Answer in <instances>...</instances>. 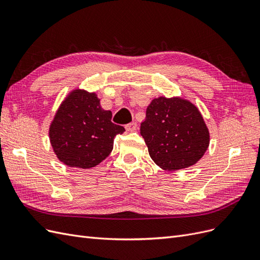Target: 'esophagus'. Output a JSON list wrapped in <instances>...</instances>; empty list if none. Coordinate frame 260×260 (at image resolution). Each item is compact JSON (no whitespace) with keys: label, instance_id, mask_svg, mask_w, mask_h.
<instances>
[{"label":"esophagus","instance_id":"obj_1","mask_svg":"<svg viewBox=\"0 0 260 260\" xmlns=\"http://www.w3.org/2000/svg\"><path fill=\"white\" fill-rule=\"evenodd\" d=\"M137 128H138V124L135 121H132V122L128 123V124H125V129H127V131H136Z\"/></svg>","mask_w":260,"mask_h":260}]
</instances>
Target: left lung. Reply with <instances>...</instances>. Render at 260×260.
<instances>
[{
	"instance_id": "1",
	"label": "left lung",
	"mask_w": 260,
	"mask_h": 260,
	"mask_svg": "<svg viewBox=\"0 0 260 260\" xmlns=\"http://www.w3.org/2000/svg\"><path fill=\"white\" fill-rule=\"evenodd\" d=\"M140 131L151 158L168 171L196 164L209 145V132L198 107L180 98L153 100Z\"/></svg>"
}]
</instances>
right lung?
Listing matches in <instances>:
<instances>
[{"mask_svg":"<svg viewBox=\"0 0 260 260\" xmlns=\"http://www.w3.org/2000/svg\"><path fill=\"white\" fill-rule=\"evenodd\" d=\"M95 93L75 90L59 106L50 127L57 158L69 167L92 168L111 154L114 138L125 130L112 122Z\"/></svg>","mask_w":260,"mask_h":260,"instance_id":"add662e5","label":"right lung"}]
</instances>
